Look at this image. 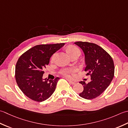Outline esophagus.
Listing matches in <instances>:
<instances>
[{
  "label": "esophagus",
  "instance_id": "esophagus-1",
  "mask_svg": "<svg viewBox=\"0 0 128 128\" xmlns=\"http://www.w3.org/2000/svg\"><path fill=\"white\" fill-rule=\"evenodd\" d=\"M68 80V82H69L70 84H74L75 83H76L74 82H73V81H72V80Z\"/></svg>",
  "mask_w": 128,
  "mask_h": 128
}]
</instances>
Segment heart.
<instances>
[{
	"instance_id": "1",
	"label": "heart",
	"mask_w": 128,
	"mask_h": 128,
	"mask_svg": "<svg viewBox=\"0 0 128 128\" xmlns=\"http://www.w3.org/2000/svg\"><path fill=\"white\" fill-rule=\"evenodd\" d=\"M67 51L70 55L72 56L74 54H80V49L77 48V47L75 46L74 45H70L67 48ZM56 56V54H54L52 57L51 61H54V57ZM75 71V70L73 68H62L60 71V74H62L64 76L66 77H70L71 75Z\"/></svg>"
}]
</instances>
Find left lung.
<instances>
[{
  "label": "left lung",
  "instance_id": "8db88e82",
  "mask_svg": "<svg viewBox=\"0 0 128 128\" xmlns=\"http://www.w3.org/2000/svg\"><path fill=\"white\" fill-rule=\"evenodd\" d=\"M76 45L84 54L86 75L90 76V82L80 83L83 86V92L79 96L86 100L98 97L110 84L114 75V64L109 54L97 44L78 41Z\"/></svg>",
  "mask_w": 128,
  "mask_h": 128
}]
</instances>
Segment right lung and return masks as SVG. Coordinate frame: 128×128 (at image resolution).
Returning a JSON list of instances; mask_svg holds the SVG:
<instances>
[{
  "instance_id": "add662e5",
  "label": "right lung",
  "mask_w": 128,
  "mask_h": 128,
  "mask_svg": "<svg viewBox=\"0 0 128 128\" xmlns=\"http://www.w3.org/2000/svg\"><path fill=\"white\" fill-rule=\"evenodd\" d=\"M64 43L34 46L21 56L15 66V80L20 90L28 97L41 102L48 99L56 89L59 77L42 79L44 71L52 54Z\"/></svg>"
}]
</instances>
